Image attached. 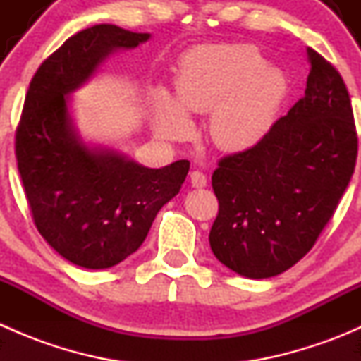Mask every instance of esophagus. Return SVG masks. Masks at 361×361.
<instances>
[{
    "mask_svg": "<svg viewBox=\"0 0 361 361\" xmlns=\"http://www.w3.org/2000/svg\"><path fill=\"white\" fill-rule=\"evenodd\" d=\"M190 183H192V187H195V188L206 187V185H207L206 174H204L202 171H192V173H190Z\"/></svg>",
    "mask_w": 361,
    "mask_h": 361,
    "instance_id": "1",
    "label": "esophagus"
}]
</instances>
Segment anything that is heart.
I'll list each match as a JSON object with an SVG mask.
<instances>
[{"label":"heart","instance_id":"b5f03b06","mask_svg":"<svg viewBox=\"0 0 361 361\" xmlns=\"http://www.w3.org/2000/svg\"><path fill=\"white\" fill-rule=\"evenodd\" d=\"M176 101L154 94V127L180 140L190 130L187 113H206L207 136L218 150L239 154L257 147L271 130L288 96L281 69L265 64L251 45H204L185 54L174 78Z\"/></svg>","mask_w":361,"mask_h":361}]
</instances>
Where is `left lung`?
Listing matches in <instances>:
<instances>
[{
	"label": "left lung",
	"mask_w": 361,
	"mask_h": 361,
	"mask_svg": "<svg viewBox=\"0 0 361 361\" xmlns=\"http://www.w3.org/2000/svg\"><path fill=\"white\" fill-rule=\"evenodd\" d=\"M304 97L246 152L220 159L211 176L218 216L214 257L253 279L278 276L314 246L355 173L358 136L338 71L307 49Z\"/></svg>",
	"instance_id": "1"
}]
</instances>
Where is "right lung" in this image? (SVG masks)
I'll return each mask as SVG.
<instances>
[{"label": "right lung", "mask_w": 361, "mask_h": 361, "mask_svg": "<svg viewBox=\"0 0 361 361\" xmlns=\"http://www.w3.org/2000/svg\"><path fill=\"white\" fill-rule=\"evenodd\" d=\"M150 38L97 24L68 38L29 83L16 133V157L39 234L61 257L85 269H108L143 245L160 207L180 192L190 162L150 169L82 143L68 94L90 78L115 49Z\"/></svg>", "instance_id": "1"}]
</instances>
